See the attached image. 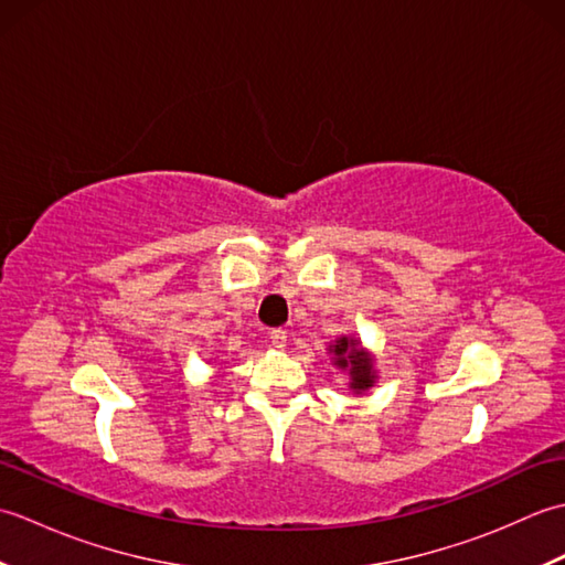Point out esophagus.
Returning a JSON list of instances; mask_svg holds the SVG:
<instances>
[{
    "label": "esophagus",
    "instance_id": "esophagus-1",
    "mask_svg": "<svg viewBox=\"0 0 565 565\" xmlns=\"http://www.w3.org/2000/svg\"><path fill=\"white\" fill-rule=\"evenodd\" d=\"M269 342H271L274 350H286V330H271Z\"/></svg>",
    "mask_w": 565,
    "mask_h": 565
}]
</instances>
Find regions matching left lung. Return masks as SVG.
I'll return each instance as SVG.
<instances>
[{"mask_svg": "<svg viewBox=\"0 0 565 565\" xmlns=\"http://www.w3.org/2000/svg\"><path fill=\"white\" fill-rule=\"evenodd\" d=\"M328 354L332 366H338L350 376L347 386H350L352 393L359 395L376 386V356L371 354L362 344V340L354 338V334H340V338H334V342L328 344Z\"/></svg>", "mask_w": 565, "mask_h": 565, "instance_id": "left-lung-1", "label": "left lung"}]
</instances>
